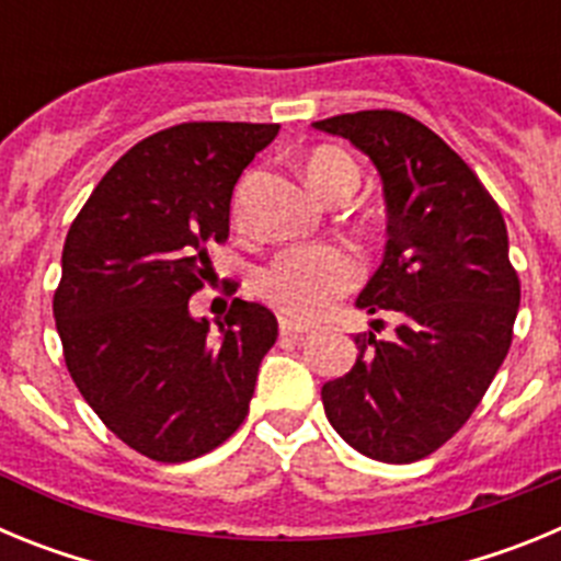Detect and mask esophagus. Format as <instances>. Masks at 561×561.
I'll return each mask as SVG.
<instances>
[{"mask_svg":"<svg viewBox=\"0 0 561 561\" xmlns=\"http://www.w3.org/2000/svg\"><path fill=\"white\" fill-rule=\"evenodd\" d=\"M280 334L291 336V340H304V336L309 334V329L300 323H295V320H280Z\"/></svg>","mask_w":561,"mask_h":561,"instance_id":"esophagus-1","label":"esophagus"}]
</instances>
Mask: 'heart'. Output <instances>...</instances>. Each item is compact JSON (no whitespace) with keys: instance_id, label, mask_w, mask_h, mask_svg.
I'll use <instances>...</instances> for the list:
<instances>
[{"instance_id":"1","label":"heart","mask_w":561,"mask_h":561,"mask_svg":"<svg viewBox=\"0 0 561 561\" xmlns=\"http://www.w3.org/2000/svg\"><path fill=\"white\" fill-rule=\"evenodd\" d=\"M252 176H244L232 196V213H241ZM306 180L325 199L351 196L359 185V168L348 153L334 146H317L306 157ZM359 280V264L345 247L311 244L277 252L255 275L261 300L291 320H320L325 311L348 295Z\"/></svg>"}]
</instances>
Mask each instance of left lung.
I'll use <instances>...</instances> for the list:
<instances>
[{
  "instance_id": "obj_1",
  "label": "left lung",
  "mask_w": 561,
  "mask_h": 561,
  "mask_svg": "<svg viewBox=\"0 0 561 561\" xmlns=\"http://www.w3.org/2000/svg\"><path fill=\"white\" fill-rule=\"evenodd\" d=\"M314 128L379 168L390 238L356 306L399 317L393 340L354 336V368L323 385L325 415L356 453L413 463L463 427L512 348L519 277L503 213L478 173L410 114L368 108Z\"/></svg>"
}]
</instances>
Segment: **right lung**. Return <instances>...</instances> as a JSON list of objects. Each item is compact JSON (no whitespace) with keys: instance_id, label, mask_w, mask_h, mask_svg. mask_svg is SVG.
<instances>
[{"instance_id":"1","label":"right lung","mask_w":561,"mask_h":561,"mask_svg":"<svg viewBox=\"0 0 561 561\" xmlns=\"http://www.w3.org/2000/svg\"><path fill=\"white\" fill-rule=\"evenodd\" d=\"M277 123H180L128 148L67 232L53 314L64 362L123 444L182 463L225 444L250 413L277 340L266 306L232 297L210 334L187 300L230 236L238 176Z\"/></svg>"}]
</instances>
